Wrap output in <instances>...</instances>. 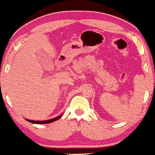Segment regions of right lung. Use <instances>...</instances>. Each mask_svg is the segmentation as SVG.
Listing matches in <instances>:
<instances>
[{
  "mask_svg": "<svg viewBox=\"0 0 155 155\" xmlns=\"http://www.w3.org/2000/svg\"><path fill=\"white\" fill-rule=\"evenodd\" d=\"M62 116V115H60V116H57V117L54 118V119H48V120H45V121H34V120H30V119H26L27 121H28V122H31V123L33 124H48V123H51V122H54V121H57L59 119H60Z\"/></svg>",
  "mask_w": 155,
  "mask_h": 155,
  "instance_id": "right-lung-1",
  "label": "right lung"
}]
</instances>
